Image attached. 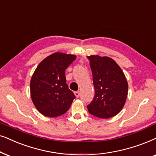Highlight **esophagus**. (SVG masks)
<instances>
[{
    "mask_svg": "<svg viewBox=\"0 0 156 156\" xmlns=\"http://www.w3.org/2000/svg\"><path fill=\"white\" fill-rule=\"evenodd\" d=\"M74 94H75V95H76V98L80 97V92H79V91H76V92H74Z\"/></svg>",
    "mask_w": 156,
    "mask_h": 156,
    "instance_id": "esophagus-1",
    "label": "esophagus"
}]
</instances>
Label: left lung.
<instances>
[{
  "label": "left lung",
  "mask_w": 156,
  "mask_h": 156,
  "mask_svg": "<svg viewBox=\"0 0 156 156\" xmlns=\"http://www.w3.org/2000/svg\"><path fill=\"white\" fill-rule=\"evenodd\" d=\"M92 70L95 96L87 105L88 112L100 118H109L120 113L126 103L128 85L123 70L107 56H87Z\"/></svg>",
  "instance_id": "left-lung-1"
}]
</instances>
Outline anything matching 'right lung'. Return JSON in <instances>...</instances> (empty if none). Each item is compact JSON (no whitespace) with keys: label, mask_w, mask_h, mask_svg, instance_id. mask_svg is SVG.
<instances>
[{"label":"right lung","mask_w":156,"mask_h":156,"mask_svg":"<svg viewBox=\"0 0 156 156\" xmlns=\"http://www.w3.org/2000/svg\"><path fill=\"white\" fill-rule=\"evenodd\" d=\"M76 59L75 55L56 52L35 70L30 83L31 99L43 115L57 117L70 108L76 96L66 83L65 70Z\"/></svg>","instance_id":"right-lung-1"}]
</instances>
